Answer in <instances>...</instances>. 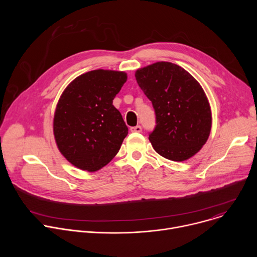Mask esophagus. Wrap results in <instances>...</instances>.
I'll use <instances>...</instances> for the list:
<instances>
[{
	"label": "esophagus",
	"mask_w": 257,
	"mask_h": 257,
	"mask_svg": "<svg viewBox=\"0 0 257 257\" xmlns=\"http://www.w3.org/2000/svg\"><path fill=\"white\" fill-rule=\"evenodd\" d=\"M130 130H131V132H137V133H139V132H141L142 128H141V126L137 125V126H135V127H132Z\"/></svg>",
	"instance_id": "1"
}]
</instances>
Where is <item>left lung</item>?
Here are the masks:
<instances>
[{
	"mask_svg": "<svg viewBox=\"0 0 257 257\" xmlns=\"http://www.w3.org/2000/svg\"><path fill=\"white\" fill-rule=\"evenodd\" d=\"M135 77L156 112L157 126L149 137L154 150L174 162L195 156L211 130L210 105L198 81L170 62L140 68Z\"/></svg>",
	"mask_w": 257,
	"mask_h": 257,
	"instance_id": "1",
	"label": "left lung"
}]
</instances>
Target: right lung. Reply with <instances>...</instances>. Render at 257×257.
<instances>
[{
	"mask_svg": "<svg viewBox=\"0 0 257 257\" xmlns=\"http://www.w3.org/2000/svg\"><path fill=\"white\" fill-rule=\"evenodd\" d=\"M127 81L123 71L97 69L76 77L56 106L58 150L76 168L95 172L118 154L128 128L113 99Z\"/></svg>",
	"mask_w": 257,
	"mask_h": 257,
	"instance_id": "right-lung-1",
	"label": "right lung"
}]
</instances>
